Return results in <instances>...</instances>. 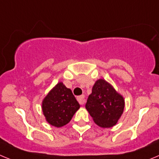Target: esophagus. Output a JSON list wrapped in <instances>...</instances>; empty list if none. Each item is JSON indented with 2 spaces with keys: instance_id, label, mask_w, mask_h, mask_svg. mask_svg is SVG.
<instances>
[{
  "instance_id": "obj_1",
  "label": "esophagus",
  "mask_w": 159,
  "mask_h": 159,
  "mask_svg": "<svg viewBox=\"0 0 159 159\" xmlns=\"http://www.w3.org/2000/svg\"><path fill=\"white\" fill-rule=\"evenodd\" d=\"M78 101L81 104H84L85 103V95H81L78 97Z\"/></svg>"
}]
</instances>
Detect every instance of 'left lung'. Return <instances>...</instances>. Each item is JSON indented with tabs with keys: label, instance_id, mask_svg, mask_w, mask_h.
<instances>
[{
	"label": "left lung",
	"instance_id": "1",
	"mask_svg": "<svg viewBox=\"0 0 159 159\" xmlns=\"http://www.w3.org/2000/svg\"><path fill=\"white\" fill-rule=\"evenodd\" d=\"M124 99L104 79H98L93 86L85 108L97 125L103 128L113 127L124 112Z\"/></svg>",
	"mask_w": 159,
	"mask_h": 159
}]
</instances>
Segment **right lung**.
<instances>
[{
	"label": "right lung",
	"instance_id": "1",
	"mask_svg": "<svg viewBox=\"0 0 159 159\" xmlns=\"http://www.w3.org/2000/svg\"><path fill=\"white\" fill-rule=\"evenodd\" d=\"M80 108L70 89L60 81L53 87L42 101V111L48 124L61 128L71 120Z\"/></svg>",
	"mask_w": 159,
	"mask_h": 159
}]
</instances>
